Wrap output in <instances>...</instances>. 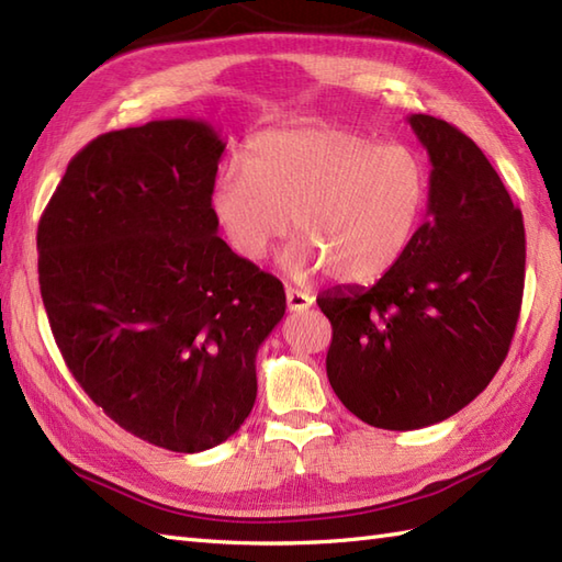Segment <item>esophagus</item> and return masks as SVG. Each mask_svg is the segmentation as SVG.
<instances>
[{
    "instance_id": "esophagus-1",
    "label": "esophagus",
    "mask_w": 562,
    "mask_h": 562,
    "mask_svg": "<svg viewBox=\"0 0 562 562\" xmlns=\"http://www.w3.org/2000/svg\"><path fill=\"white\" fill-rule=\"evenodd\" d=\"M284 296H288V308L294 314H302V312H306V308H312V304H314L312 296H308L306 292L294 290V288L284 290Z\"/></svg>"
}]
</instances>
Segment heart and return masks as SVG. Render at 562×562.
<instances>
[{"instance_id":"1","label":"heart","mask_w":562,"mask_h":562,"mask_svg":"<svg viewBox=\"0 0 562 562\" xmlns=\"http://www.w3.org/2000/svg\"><path fill=\"white\" fill-rule=\"evenodd\" d=\"M429 200L423 154L376 145L357 130L304 123L268 130L248 161H226L212 188V210L226 244L262 260L290 232L300 241L282 262L292 274L324 268L330 280L367 284L398 266L420 229Z\"/></svg>"}]
</instances>
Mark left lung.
Listing matches in <instances>:
<instances>
[{"label":"left lung","instance_id":"left-lung-1","mask_svg":"<svg viewBox=\"0 0 562 562\" xmlns=\"http://www.w3.org/2000/svg\"><path fill=\"white\" fill-rule=\"evenodd\" d=\"M427 149V222L372 288H333L328 381L345 408L381 429L447 420L491 384L515 336L527 238L521 212L471 137L408 115Z\"/></svg>","mask_w":562,"mask_h":562}]
</instances>
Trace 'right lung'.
<instances>
[{"instance_id":"right-lung-1","label":"right lung","mask_w":562,"mask_h":562,"mask_svg":"<svg viewBox=\"0 0 562 562\" xmlns=\"http://www.w3.org/2000/svg\"><path fill=\"white\" fill-rule=\"evenodd\" d=\"M173 117L89 142L38 224V282L69 372L127 432L171 451L222 445L256 403V355L282 282L217 236L224 154Z\"/></svg>"}]
</instances>
